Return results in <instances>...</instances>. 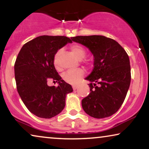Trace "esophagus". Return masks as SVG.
<instances>
[{
	"instance_id": "obj_1",
	"label": "esophagus",
	"mask_w": 149,
	"mask_h": 149,
	"mask_svg": "<svg viewBox=\"0 0 149 149\" xmlns=\"http://www.w3.org/2000/svg\"><path fill=\"white\" fill-rule=\"evenodd\" d=\"M78 86H77V85H73L72 86V88H73V89H74V90H76V89H78Z\"/></svg>"
}]
</instances>
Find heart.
I'll return each mask as SVG.
<instances>
[{
    "instance_id": "1",
    "label": "heart",
    "mask_w": 149,
    "mask_h": 149,
    "mask_svg": "<svg viewBox=\"0 0 149 149\" xmlns=\"http://www.w3.org/2000/svg\"><path fill=\"white\" fill-rule=\"evenodd\" d=\"M70 48L72 52L79 60H82L85 58V55H86V52H85V49L82 46L77 44H74L72 45ZM62 49H59L54 56V64L57 69H59V68H60L58 64V58L60 54H62ZM84 74L85 71L83 69H78V70H69L63 74V79L66 83L75 85L77 84L81 81V79L83 78Z\"/></svg>"
}]
</instances>
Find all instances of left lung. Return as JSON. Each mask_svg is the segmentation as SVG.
I'll list each match as a JSON object with an SVG mask.
<instances>
[{
    "label": "left lung",
    "mask_w": 149,
    "mask_h": 149,
    "mask_svg": "<svg viewBox=\"0 0 149 149\" xmlns=\"http://www.w3.org/2000/svg\"><path fill=\"white\" fill-rule=\"evenodd\" d=\"M71 39L88 48L94 58L92 72L85 78L91 92L82 100L83 110L97 119L113 115L123 103L131 82L129 56L117 41L104 36Z\"/></svg>",
    "instance_id": "1"
}]
</instances>
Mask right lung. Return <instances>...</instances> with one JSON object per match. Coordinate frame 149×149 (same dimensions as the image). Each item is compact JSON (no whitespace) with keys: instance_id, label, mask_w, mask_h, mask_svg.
Listing matches in <instances>:
<instances>
[{"instance_id":"add662e5","label":"right lung","mask_w":149,"mask_h":149,"mask_svg":"<svg viewBox=\"0 0 149 149\" xmlns=\"http://www.w3.org/2000/svg\"><path fill=\"white\" fill-rule=\"evenodd\" d=\"M68 42L72 40L64 36H40L24 44L17 55L14 70L18 93L30 113L38 117L50 119L60 113L66 95L73 91L54 64L56 53ZM50 79L58 86H49Z\"/></svg>"}]
</instances>
